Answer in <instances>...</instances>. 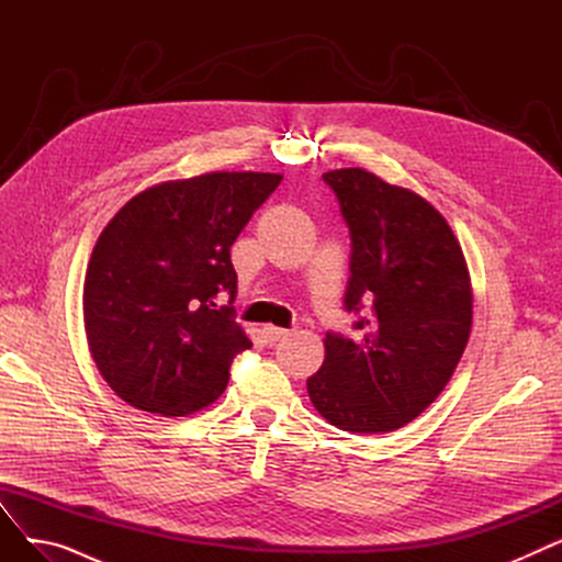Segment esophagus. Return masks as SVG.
Returning <instances> with one entry per match:
<instances>
[{
    "instance_id": "esophagus-1",
    "label": "esophagus",
    "mask_w": 562,
    "mask_h": 562,
    "mask_svg": "<svg viewBox=\"0 0 562 562\" xmlns=\"http://www.w3.org/2000/svg\"><path fill=\"white\" fill-rule=\"evenodd\" d=\"M263 337H266V341H269V344H278L280 339L289 337V330L271 326V323H269V326H263Z\"/></svg>"
}]
</instances>
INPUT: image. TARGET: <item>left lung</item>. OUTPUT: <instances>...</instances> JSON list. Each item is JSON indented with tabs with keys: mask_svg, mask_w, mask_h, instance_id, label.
<instances>
[{
	"mask_svg": "<svg viewBox=\"0 0 562 562\" xmlns=\"http://www.w3.org/2000/svg\"><path fill=\"white\" fill-rule=\"evenodd\" d=\"M350 229L344 305L360 318L352 341L328 333L307 394L328 424L360 435L417 419L451 380L471 335L474 291L447 218L419 193L364 168L323 172Z\"/></svg>",
	"mask_w": 562,
	"mask_h": 562,
	"instance_id": "8db88e82",
	"label": "left lung"
}]
</instances>
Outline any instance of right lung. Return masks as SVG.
<instances>
[{"mask_svg": "<svg viewBox=\"0 0 562 562\" xmlns=\"http://www.w3.org/2000/svg\"><path fill=\"white\" fill-rule=\"evenodd\" d=\"M280 172H204L155 184L102 229L83 280V328L106 385L136 409L187 417L227 387L252 346L232 316L229 248ZM227 292L231 303L217 307Z\"/></svg>", "mask_w": 562, "mask_h": 562, "instance_id": "right-lung-1", "label": "right lung"}]
</instances>
